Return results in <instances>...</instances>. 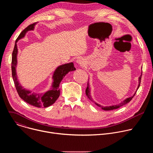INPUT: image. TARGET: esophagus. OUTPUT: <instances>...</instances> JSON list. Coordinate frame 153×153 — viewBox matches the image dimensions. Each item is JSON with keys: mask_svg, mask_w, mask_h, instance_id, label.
<instances>
[{"mask_svg": "<svg viewBox=\"0 0 153 153\" xmlns=\"http://www.w3.org/2000/svg\"><path fill=\"white\" fill-rule=\"evenodd\" d=\"M84 62H85V61H84V59H83L82 57L79 58V59H77V63L79 64L80 65H84V63H85Z\"/></svg>", "mask_w": 153, "mask_h": 153, "instance_id": "obj_1", "label": "esophagus"}]
</instances>
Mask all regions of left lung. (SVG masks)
I'll return each instance as SVG.
<instances>
[{
	"label": "left lung",
	"instance_id": "8db88e82",
	"mask_svg": "<svg viewBox=\"0 0 153 153\" xmlns=\"http://www.w3.org/2000/svg\"><path fill=\"white\" fill-rule=\"evenodd\" d=\"M142 74H141V76L139 77V86H138V88H137V89L139 88V86H140V82H141V77H142ZM89 84H88H88H87V88H86V90H85V93H86V95L87 96V97H88L91 101H93L97 106H99V107H100L102 110H106V111H108V110H115V109H117V108H120V107H121V106H123V105H126V104H127L128 103H129L131 100V99L133 98V97L135 96V94H136V93L134 94V96H132V97H129V98H127L126 99H125V100H123V102H122L120 103H119V104H118V105H113V106H102V105H99V104H98V103H97L96 102H94L93 100V99H92V98H91V95H90V89L89 88Z\"/></svg>",
	"mask_w": 153,
	"mask_h": 153
}]
</instances>
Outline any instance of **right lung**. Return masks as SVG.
Instances as JSON below:
<instances>
[{
  "label": "right lung",
  "mask_w": 153,
  "mask_h": 153,
  "mask_svg": "<svg viewBox=\"0 0 153 153\" xmlns=\"http://www.w3.org/2000/svg\"><path fill=\"white\" fill-rule=\"evenodd\" d=\"M36 22L28 25L26 28H25L21 33L19 34L17 38L15 43L14 48L12 53V61H11V71H12V77L14 83V85L17 92L19 97L23 99L27 103L34 106L37 108L41 107H48L52 104H53L60 96V89L59 84L63 78L70 71H74L76 70L74 67L73 62L70 63H67L62 65L59 67L55 71L53 75L54 82L53 83L52 88L51 90L45 93L44 94H34L31 93V91L26 90L23 88L19 84L16 72V67L17 65V42L25 36L26 33L29 30H33L34 27L36 25Z\"/></svg>",
  "instance_id": "obj_1"
}]
</instances>
